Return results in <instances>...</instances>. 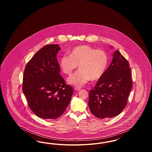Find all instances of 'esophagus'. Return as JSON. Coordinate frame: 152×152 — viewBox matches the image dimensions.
<instances>
[{
    "label": "esophagus",
    "mask_w": 152,
    "mask_h": 152,
    "mask_svg": "<svg viewBox=\"0 0 152 152\" xmlns=\"http://www.w3.org/2000/svg\"><path fill=\"white\" fill-rule=\"evenodd\" d=\"M81 87H75V89L76 90V91H79V90H80L81 89Z\"/></svg>",
    "instance_id": "obj_1"
}]
</instances>
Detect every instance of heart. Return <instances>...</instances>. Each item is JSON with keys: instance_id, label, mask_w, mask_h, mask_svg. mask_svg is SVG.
Instances as JSON below:
<instances>
[{"instance_id": "heart-1", "label": "heart", "mask_w": 152, "mask_h": 152, "mask_svg": "<svg viewBox=\"0 0 152 152\" xmlns=\"http://www.w3.org/2000/svg\"><path fill=\"white\" fill-rule=\"evenodd\" d=\"M108 64V56L105 51L86 45L73 48L69 56L64 55L60 60L61 69L66 75H71L79 65V70L67 79L69 84L77 87L84 85L90 80L100 79Z\"/></svg>"}]
</instances>
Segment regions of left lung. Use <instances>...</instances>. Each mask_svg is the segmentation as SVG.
Masks as SVG:
<instances>
[{
	"instance_id": "1",
	"label": "left lung",
	"mask_w": 152,
	"mask_h": 152,
	"mask_svg": "<svg viewBox=\"0 0 152 152\" xmlns=\"http://www.w3.org/2000/svg\"><path fill=\"white\" fill-rule=\"evenodd\" d=\"M132 88L129 63L116 50L105 72L90 90L88 105L91 113L101 119L118 115L126 105Z\"/></svg>"
}]
</instances>
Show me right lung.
Instances as JSON below:
<instances>
[{
    "instance_id": "1",
    "label": "right lung",
    "mask_w": 152,
    "mask_h": 152,
    "mask_svg": "<svg viewBox=\"0 0 152 152\" xmlns=\"http://www.w3.org/2000/svg\"><path fill=\"white\" fill-rule=\"evenodd\" d=\"M58 44L44 46L26 65L23 80V92L31 110L43 119L61 116L71 100L72 87L66 85L60 75L56 55Z\"/></svg>"
}]
</instances>
